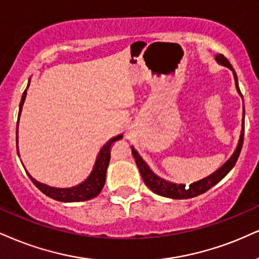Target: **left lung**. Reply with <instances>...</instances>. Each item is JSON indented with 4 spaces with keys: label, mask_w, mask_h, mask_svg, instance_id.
I'll use <instances>...</instances> for the list:
<instances>
[{
    "label": "left lung",
    "mask_w": 259,
    "mask_h": 259,
    "mask_svg": "<svg viewBox=\"0 0 259 259\" xmlns=\"http://www.w3.org/2000/svg\"><path fill=\"white\" fill-rule=\"evenodd\" d=\"M216 61H218L219 63H221L222 66L228 67V68L233 72L237 90L242 97L240 89H239L237 73H235L234 68H233V66L231 65V62L227 60V57L223 56L222 54H219V55H216ZM244 131H245V124H244V119H242V128H241L240 139H239V144L237 146V150H235L234 154L232 155V157L229 158L228 161L219 169V170H216L215 173L209 175V177L203 179V180H199V181H197V183L191 184L190 186H186V185H181V184L178 185V184L169 183V181H165V180H163V179L157 177V175L152 173V170L148 167V164L143 161V158L140 157L139 154L136 151L135 148H132V155L136 159V163H137V165H138L140 175H142L143 180H144L145 185L152 191V192L158 194V196L173 198V199H188V198L197 197V196H199V194L206 192L207 190H210L212 186H215L216 184L220 183V181H221L222 179L232 170V168L234 167L235 163H237L239 155H240L242 143H244Z\"/></svg>",
    "instance_id": "1"
}]
</instances>
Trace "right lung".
<instances>
[{
  "label": "right lung",
  "mask_w": 259,
  "mask_h": 259,
  "mask_svg": "<svg viewBox=\"0 0 259 259\" xmlns=\"http://www.w3.org/2000/svg\"><path fill=\"white\" fill-rule=\"evenodd\" d=\"M28 84H30V82H28ZM25 98H26V90H25L24 94H22L20 107H19V116H20L22 104H24ZM18 124H19V120L17 122V133H18ZM120 139H122V136L115 137V138L111 139L107 145H104L103 148H102L100 154H98L97 159H96L94 170H92L90 177L86 179L84 183L78 185V186H74L71 188L50 187L44 184L38 183V181L34 180V179L32 178L27 171L26 173L28 175V178L31 179L32 183L36 185L38 190H40L41 192L46 194V196L53 198V199L55 200H59V202H84V200L92 199V198H95L96 196L100 194L102 188L104 186L105 174H107V168L108 165H109V161H110L111 145ZM17 142H18V138H17Z\"/></svg>",
  "instance_id": "add662e5"
}]
</instances>
